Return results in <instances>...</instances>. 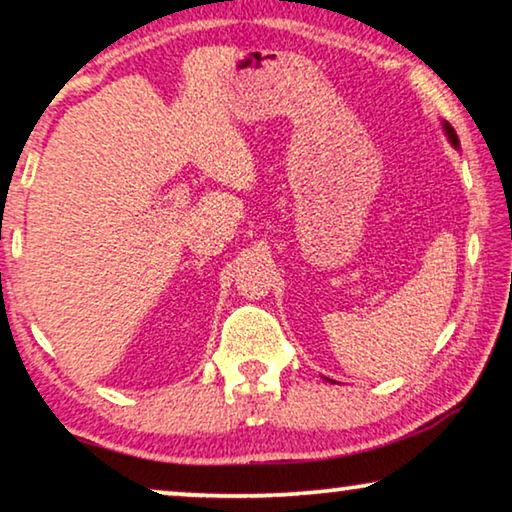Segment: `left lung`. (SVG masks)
<instances>
[{
    "instance_id": "left-lung-1",
    "label": "left lung",
    "mask_w": 512,
    "mask_h": 512,
    "mask_svg": "<svg viewBox=\"0 0 512 512\" xmlns=\"http://www.w3.org/2000/svg\"><path fill=\"white\" fill-rule=\"evenodd\" d=\"M442 126H444V134H447V138H449V143L454 145V148H459V136H456L454 126H451L449 122H442Z\"/></svg>"
}]
</instances>
